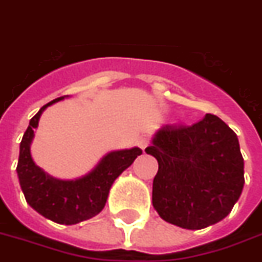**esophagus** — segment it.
Here are the masks:
<instances>
[{
	"label": "esophagus",
	"instance_id": "obj_1",
	"mask_svg": "<svg viewBox=\"0 0 262 262\" xmlns=\"http://www.w3.org/2000/svg\"><path fill=\"white\" fill-rule=\"evenodd\" d=\"M137 143H138V146L142 149L143 152H145V149L150 145V141H149L147 138H145V137H142V138H139L138 141H137Z\"/></svg>",
	"mask_w": 262,
	"mask_h": 262
}]
</instances>
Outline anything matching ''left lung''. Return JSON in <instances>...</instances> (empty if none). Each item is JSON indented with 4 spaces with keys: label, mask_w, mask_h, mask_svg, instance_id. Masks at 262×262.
Here are the masks:
<instances>
[{
    "label": "left lung",
    "mask_w": 262,
    "mask_h": 262,
    "mask_svg": "<svg viewBox=\"0 0 262 262\" xmlns=\"http://www.w3.org/2000/svg\"><path fill=\"white\" fill-rule=\"evenodd\" d=\"M156 157L152 203L164 221L202 229L231 213L245 185L236 134L215 115L192 125H164L145 149Z\"/></svg>",
    "instance_id": "1"
}]
</instances>
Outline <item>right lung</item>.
<instances>
[{"label":"right lung","instance_id":"1","mask_svg":"<svg viewBox=\"0 0 262 262\" xmlns=\"http://www.w3.org/2000/svg\"><path fill=\"white\" fill-rule=\"evenodd\" d=\"M63 98L60 96L44 105L30 120L21 138L16 171L26 202L37 213L58 224L73 225L101 213L107 200L110 186L142 150L133 147L107 153L91 172L78 180L62 181L48 176L31 159L30 143L41 113L49 105L62 101Z\"/></svg>","mask_w":262,"mask_h":262}]
</instances>
